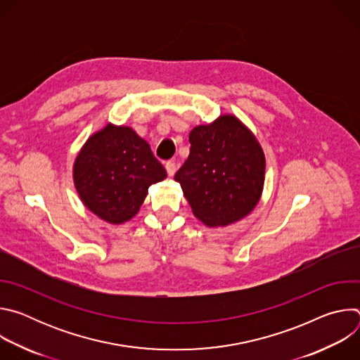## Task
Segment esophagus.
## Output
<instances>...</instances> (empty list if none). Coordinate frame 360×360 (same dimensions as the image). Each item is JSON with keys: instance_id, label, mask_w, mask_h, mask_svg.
Segmentation results:
<instances>
[{"instance_id": "34e87169", "label": "esophagus", "mask_w": 360, "mask_h": 360, "mask_svg": "<svg viewBox=\"0 0 360 360\" xmlns=\"http://www.w3.org/2000/svg\"><path fill=\"white\" fill-rule=\"evenodd\" d=\"M165 168H167V172H168L169 176H174V175H175V172H176V164H175L174 161H168V162L165 164Z\"/></svg>"}]
</instances>
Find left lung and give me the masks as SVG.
<instances>
[{
	"label": "left lung",
	"mask_w": 360,
	"mask_h": 360,
	"mask_svg": "<svg viewBox=\"0 0 360 360\" xmlns=\"http://www.w3.org/2000/svg\"><path fill=\"white\" fill-rule=\"evenodd\" d=\"M191 152L175 175L192 214L207 226H228L258 205L265 184V153L253 132L225 114L189 132Z\"/></svg>",
	"instance_id": "left-lung-1"
}]
</instances>
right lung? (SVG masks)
<instances>
[{
    "label": "right lung",
    "mask_w": 360,
    "mask_h": 360,
    "mask_svg": "<svg viewBox=\"0 0 360 360\" xmlns=\"http://www.w3.org/2000/svg\"><path fill=\"white\" fill-rule=\"evenodd\" d=\"M72 178L79 199L94 215L121 225L138 214L148 188L164 181L167 171L131 127L108 122L79 149Z\"/></svg>",
    "instance_id": "right-lung-1"
}]
</instances>
